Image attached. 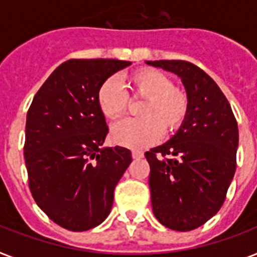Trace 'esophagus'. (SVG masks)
Here are the masks:
<instances>
[{"mask_svg":"<svg viewBox=\"0 0 257 257\" xmlns=\"http://www.w3.org/2000/svg\"><path fill=\"white\" fill-rule=\"evenodd\" d=\"M132 157H133V160H140V158L144 157V153L141 152V150H133Z\"/></svg>","mask_w":257,"mask_h":257,"instance_id":"34e87169","label":"esophagus"}]
</instances>
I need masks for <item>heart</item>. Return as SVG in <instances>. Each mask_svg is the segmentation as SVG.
<instances>
[{
	"instance_id": "obj_1",
	"label": "heart",
	"mask_w": 257,
	"mask_h": 257,
	"mask_svg": "<svg viewBox=\"0 0 257 257\" xmlns=\"http://www.w3.org/2000/svg\"><path fill=\"white\" fill-rule=\"evenodd\" d=\"M129 95L116 79L104 80L97 89L100 110L109 120H117L129 108V96L144 99L139 113L143 117L129 118L112 128V140L131 149H144L157 143L162 132H177L186 120L190 109L189 93L176 87L168 75L153 68H141L126 76Z\"/></svg>"
}]
</instances>
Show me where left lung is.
<instances>
[{
    "label": "left lung",
    "instance_id": "1",
    "mask_svg": "<svg viewBox=\"0 0 257 257\" xmlns=\"http://www.w3.org/2000/svg\"><path fill=\"white\" fill-rule=\"evenodd\" d=\"M147 63L178 75L190 97L189 114L176 136L145 153L152 207L158 222L170 230H195L226 199L236 169V118L218 84L195 64Z\"/></svg>",
    "mask_w": 257,
    "mask_h": 257
}]
</instances>
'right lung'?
<instances>
[{"label":"right lung","mask_w":257,"mask_h":257,"mask_svg":"<svg viewBox=\"0 0 257 257\" xmlns=\"http://www.w3.org/2000/svg\"><path fill=\"white\" fill-rule=\"evenodd\" d=\"M129 64L66 60L27 110L24 156L31 195L66 230H91L107 218L114 187L132 162L126 148H101L108 126L97 104L101 83Z\"/></svg>","instance_id":"1"}]
</instances>
